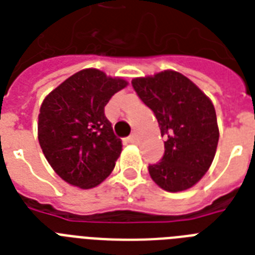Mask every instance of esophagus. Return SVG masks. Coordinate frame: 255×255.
Instances as JSON below:
<instances>
[{"instance_id": "34e87169", "label": "esophagus", "mask_w": 255, "mask_h": 255, "mask_svg": "<svg viewBox=\"0 0 255 255\" xmlns=\"http://www.w3.org/2000/svg\"><path fill=\"white\" fill-rule=\"evenodd\" d=\"M127 141H128V143H131V144H135L136 141H137V136H136L135 133H132V135L127 139Z\"/></svg>"}]
</instances>
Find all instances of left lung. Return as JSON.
Returning a JSON list of instances; mask_svg holds the SVG:
<instances>
[{
  "label": "left lung",
  "instance_id": "8db88e82",
  "mask_svg": "<svg viewBox=\"0 0 255 255\" xmlns=\"http://www.w3.org/2000/svg\"><path fill=\"white\" fill-rule=\"evenodd\" d=\"M132 86L167 139L161 161L148 167L152 180L172 193L189 189L208 172L217 149L220 131L212 100L173 70L135 78Z\"/></svg>",
  "mask_w": 255,
  "mask_h": 255
}]
</instances>
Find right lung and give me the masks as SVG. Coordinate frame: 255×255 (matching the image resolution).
I'll use <instances>...</instances> for the list:
<instances>
[{
	"instance_id": "1",
	"label": "right lung",
	"mask_w": 255,
	"mask_h": 255,
	"mask_svg": "<svg viewBox=\"0 0 255 255\" xmlns=\"http://www.w3.org/2000/svg\"><path fill=\"white\" fill-rule=\"evenodd\" d=\"M128 82L98 69L78 71L46 96L38 140L54 172L70 185L91 189L111 174L122 153L104 107Z\"/></svg>"
}]
</instances>
